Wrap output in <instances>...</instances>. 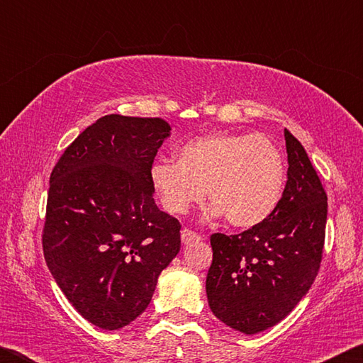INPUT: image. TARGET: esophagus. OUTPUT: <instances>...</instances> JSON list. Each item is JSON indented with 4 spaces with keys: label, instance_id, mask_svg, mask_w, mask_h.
I'll list each match as a JSON object with an SVG mask.
<instances>
[{
    "label": "esophagus",
    "instance_id": "34e87169",
    "mask_svg": "<svg viewBox=\"0 0 363 363\" xmlns=\"http://www.w3.org/2000/svg\"><path fill=\"white\" fill-rule=\"evenodd\" d=\"M181 240H182L184 245H190V243H194V242H200L201 237L196 232H192V230H189V229H182L181 230Z\"/></svg>",
    "mask_w": 363,
    "mask_h": 363
}]
</instances>
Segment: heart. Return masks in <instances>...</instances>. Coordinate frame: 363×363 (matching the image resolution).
<instances>
[{
	"instance_id": "b5f03b06",
	"label": "heart",
	"mask_w": 363,
	"mask_h": 363,
	"mask_svg": "<svg viewBox=\"0 0 363 363\" xmlns=\"http://www.w3.org/2000/svg\"><path fill=\"white\" fill-rule=\"evenodd\" d=\"M152 187L169 214H186L206 195L211 216L238 229L264 223L285 189V163L272 140L259 134L218 133L189 140L177 162L157 160Z\"/></svg>"
}]
</instances>
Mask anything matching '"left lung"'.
Masks as SVG:
<instances>
[{
  "mask_svg": "<svg viewBox=\"0 0 363 363\" xmlns=\"http://www.w3.org/2000/svg\"><path fill=\"white\" fill-rule=\"evenodd\" d=\"M285 143L288 181L270 218L237 235H211L208 304L220 322L245 335L284 320L320 269L327 194L304 147L288 130Z\"/></svg>",
  "mask_w": 363,
  "mask_h": 363,
  "instance_id": "obj_1",
  "label": "left lung"
}]
</instances>
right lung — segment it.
Returning a JSON list of instances; mask_svg holds the SVG:
<instances>
[{"label":"right lung","instance_id":"right-lung-1","mask_svg":"<svg viewBox=\"0 0 363 363\" xmlns=\"http://www.w3.org/2000/svg\"><path fill=\"white\" fill-rule=\"evenodd\" d=\"M171 126L106 115L67 147L49 177L43 253L86 320L118 330L147 309L181 250V224L153 200L150 168Z\"/></svg>","mask_w":363,"mask_h":363}]
</instances>
